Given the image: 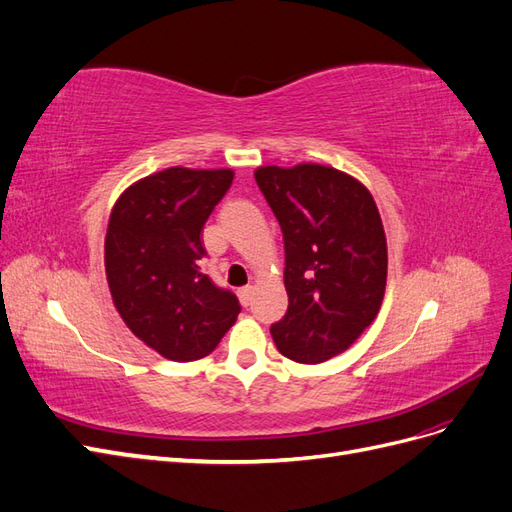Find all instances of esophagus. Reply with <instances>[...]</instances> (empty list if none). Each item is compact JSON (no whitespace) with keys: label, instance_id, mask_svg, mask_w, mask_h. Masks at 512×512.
<instances>
[{"label":"esophagus","instance_id":"1","mask_svg":"<svg viewBox=\"0 0 512 512\" xmlns=\"http://www.w3.org/2000/svg\"><path fill=\"white\" fill-rule=\"evenodd\" d=\"M239 301H241V305L243 307H247L252 303V294H254V286H243V288H239Z\"/></svg>","mask_w":512,"mask_h":512}]
</instances>
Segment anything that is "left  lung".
<instances>
[{
	"label": "left lung",
	"instance_id": "left-lung-1",
	"mask_svg": "<svg viewBox=\"0 0 512 512\" xmlns=\"http://www.w3.org/2000/svg\"><path fill=\"white\" fill-rule=\"evenodd\" d=\"M254 177L284 232L288 312L273 324L286 359L316 365L376 320L386 290V235L365 185L333 166H258Z\"/></svg>",
	"mask_w": 512,
	"mask_h": 512
}]
</instances>
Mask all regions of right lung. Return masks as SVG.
<instances>
[{
    "mask_svg": "<svg viewBox=\"0 0 512 512\" xmlns=\"http://www.w3.org/2000/svg\"><path fill=\"white\" fill-rule=\"evenodd\" d=\"M235 179L230 168L170 166L134 181L113 205L104 269L115 309L168 361L211 354L241 305L200 269V232Z\"/></svg>",
    "mask_w": 512,
    "mask_h": 512,
    "instance_id": "obj_1",
    "label": "right lung"
}]
</instances>
